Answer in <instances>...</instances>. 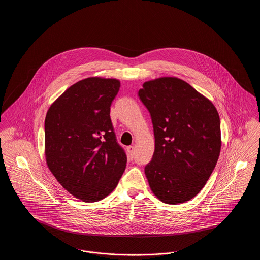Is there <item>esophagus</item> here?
I'll return each mask as SVG.
<instances>
[{"instance_id": "34e87169", "label": "esophagus", "mask_w": 260, "mask_h": 260, "mask_svg": "<svg viewBox=\"0 0 260 260\" xmlns=\"http://www.w3.org/2000/svg\"><path fill=\"white\" fill-rule=\"evenodd\" d=\"M126 151H127L128 160H133L134 156H135V147L134 146H127L126 147Z\"/></svg>"}]
</instances>
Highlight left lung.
I'll return each instance as SVG.
<instances>
[{
	"mask_svg": "<svg viewBox=\"0 0 260 260\" xmlns=\"http://www.w3.org/2000/svg\"><path fill=\"white\" fill-rule=\"evenodd\" d=\"M138 96L151 115L155 136V151L144 170L149 186L162 203H185L206 185L218 160V112L175 77L145 82Z\"/></svg>",
	"mask_w": 260,
	"mask_h": 260,
	"instance_id": "1",
	"label": "left lung"
}]
</instances>
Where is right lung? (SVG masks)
I'll list each match as a JSON object with an SVG mask.
<instances>
[{
  "label": "right lung",
  "mask_w": 260,
  "mask_h": 260,
  "mask_svg": "<svg viewBox=\"0 0 260 260\" xmlns=\"http://www.w3.org/2000/svg\"><path fill=\"white\" fill-rule=\"evenodd\" d=\"M121 83L87 78L50 105L45 120L46 161L56 180L83 202H98L118 185L126 165L110 106Z\"/></svg>",
  "instance_id": "add662e5"
}]
</instances>
